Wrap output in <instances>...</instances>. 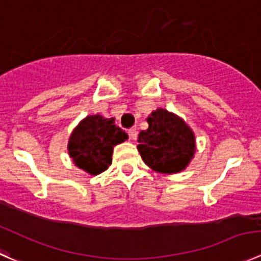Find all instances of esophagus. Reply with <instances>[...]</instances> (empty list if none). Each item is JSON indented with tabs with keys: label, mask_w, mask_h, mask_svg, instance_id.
Masks as SVG:
<instances>
[{
	"label": "esophagus",
	"mask_w": 261,
	"mask_h": 261,
	"mask_svg": "<svg viewBox=\"0 0 261 261\" xmlns=\"http://www.w3.org/2000/svg\"><path fill=\"white\" fill-rule=\"evenodd\" d=\"M128 133H129V137H130V138L133 139V141H136V139H137V136H138V132H137L136 128H130L129 132H128Z\"/></svg>",
	"instance_id": "1"
}]
</instances>
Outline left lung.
I'll use <instances>...</instances> for the list:
<instances>
[{
  "mask_svg": "<svg viewBox=\"0 0 261 261\" xmlns=\"http://www.w3.org/2000/svg\"><path fill=\"white\" fill-rule=\"evenodd\" d=\"M148 129L141 130L137 146L142 160L153 171L176 174L189 165L195 153V137L187 123L165 109L147 118Z\"/></svg>",
  "mask_w": 261,
  "mask_h": 261,
  "instance_id": "obj_1",
  "label": "left lung"
}]
</instances>
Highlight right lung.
Wrapping results in <instances>:
<instances>
[{
    "label": "right lung",
    "mask_w": 261,
    "mask_h": 261,
    "mask_svg": "<svg viewBox=\"0 0 261 261\" xmlns=\"http://www.w3.org/2000/svg\"><path fill=\"white\" fill-rule=\"evenodd\" d=\"M114 120L99 114L89 115L74 128L68 141V153L79 169L99 175L112 165L114 146L128 139V134Z\"/></svg>",
    "instance_id": "add662e5"
}]
</instances>
